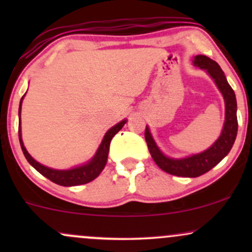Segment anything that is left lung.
Segmentation results:
<instances>
[{
  "label": "left lung",
  "mask_w": 252,
  "mask_h": 252,
  "mask_svg": "<svg viewBox=\"0 0 252 252\" xmlns=\"http://www.w3.org/2000/svg\"><path fill=\"white\" fill-rule=\"evenodd\" d=\"M194 66H198L201 70H206L207 73L215 80L219 91L221 92L225 100V122L222 126L221 134L209 149L205 152L194 154L184 158H172L163 155L162 152L156 146L154 138L150 134L149 128L147 126L144 131L147 146L153 160L166 173L176 176L185 178H196L207 173L213 167L217 166L222 158L228 154L233 143H235L238 122H237V100L236 94L232 88L228 85L226 77L221 71L220 66L215 60L210 59L206 56H196L193 60Z\"/></svg>",
  "instance_id": "left-lung-1"
}]
</instances>
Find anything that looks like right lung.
<instances>
[{
  "instance_id": "right-lung-1",
  "label": "right lung",
  "mask_w": 252,
  "mask_h": 252,
  "mask_svg": "<svg viewBox=\"0 0 252 252\" xmlns=\"http://www.w3.org/2000/svg\"><path fill=\"white\" fill-rule=\"evenodd\" d=\"M25 97V96H24ZM20 100V106H19V117L21 116V105H22V99ZM126 123V120L121 121L120 123H117L116 126H114L112 128H110L106 131L105 136H104L102 143H100L99 148H98L97 153L94 154V158L89 161L86 164H83L80 167H74L72 169H66V170H60V169H53L50 167H46L43 164L39 163L37 161L34 160L33 158L30 155V153L27 152V149L25 148L24 142H22L21 138V121H19V140L20 144H21V149L24 152L25 158H27V161L32 166L35 168L40 174H42L45 178H47L48 180H51L54 184L60 185V186H78V185H84L88 184V182L94 180L98 175L100 174V172L105 167L106 161H108V154H109V147L110 142H111L112 137L123 128L124 124Z\"/></svg>"
}]
</instances>
